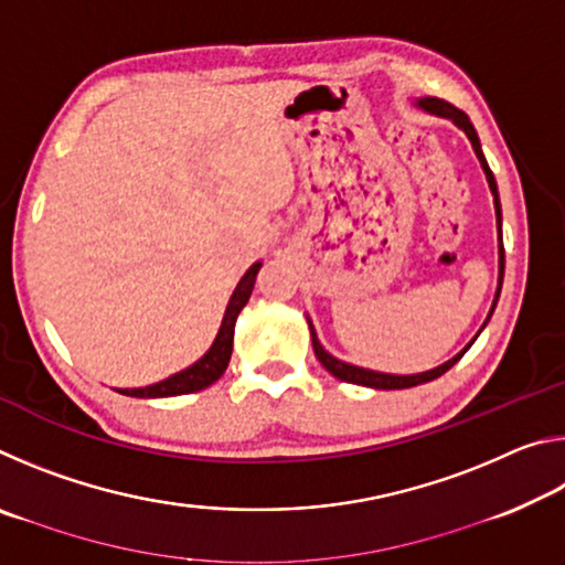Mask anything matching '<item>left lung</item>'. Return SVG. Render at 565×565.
I'll return each instance as SVG.
<instances>
[{"label":"left lung","instance_id":"left-lung-1","mask_svg":"<svg viewBox=\"0 0 565 565\" xmlns=\"http://www.w3.org/2000/svg\"><path fill=\"white\" fill-rule=\"evenodd\" d=\"M420 109H426L428 114H436V117H444V119H451L458 129L466 131V137L471 139V147L476 151L478 161H481V167L486 171V179H489V186H491V194H493V206H495V226H499V289H495V299H493V306H491V313L495 309V301H499L501 296V284H503V266H505V256H503V236H501V202H499V186H495V179H493V171L489 169V161H486L483 151H481V141H478V134L473 129L471 119L466 117V114L461 109H456L454 104H448L444 99H436V97H424L416 102ZM489 313V319H491ZM489 319H486V323H489ZM309 321V319H306ZM483 323V327H486ZM481 327V329H483ZM309 329H311V343H313V353H317V359L321 361V366L329 371L331 376H337L341 381H349V384H359V386H369V388H384V391H394V388H411V386H418V384H426V381H434L438 376H444L448 369L454 366V363L463 356V353L471 349V343L476 339L468 343V347L456 353L454 359H448L446 363H441V366H436L431 371H424V374H411V376H396V374H381V371H369V369H361V366H353V363H347V361H339L333 359L331 353L321 347L319 343V337H317V329H313V323L309 321Z\"/></svg>","mask_w":565,"mask_h":565}]
</instances>
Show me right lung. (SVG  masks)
Wrapping results in <instances>:
<instances>
[{
	"mask_svg": "<svg viewBox=\"0 0 565 565\" xmlns=\"http://www.w3.org/2000/svg\"><path fill=\"white\" fill-rule=\"evenodd\" d=\"M262 269V262H256L252 269H248L242 281L236 284V289L228 299L226 313L222 327H218L216 339L212 343L202 359L196 363H191L189 369L179 371V374L169 376L159 384H151L145 388H119V394L124 396H134V398H164V396H181V394H194V391H202L206 386H212L214 381L222 379V374L228 366V359H232V349H234V327H236V317L238 311L244 309L248 296L254 291V281L256 274Z\"/></svg>",
	"mask_w": 565,
	"mask_h": 565,
	"instance_id": "obj_1",
	"label": "right lung"
}]
</instances>
